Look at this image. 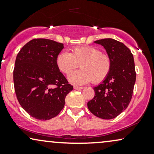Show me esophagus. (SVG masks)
Masks as SVG:
<instances>
[{
    "instance_id": "obj_1",
    "label": "esophagus",
    "mask_w": 154,
    "mask_h": 154,
    "mask_svg": "<svg viewBox=\"0 0 154 154\" xmlns=\"http://www.w3.org/2000/svg\"><path fill=\"white\" fill-rule=\"evenodd\" d=\"M74 88H75V90H81V89H83V87H79V86H74Z\"/></svg>"
}]
</instances>
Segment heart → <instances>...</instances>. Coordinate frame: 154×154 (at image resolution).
<instances>
[{
    "label": "heart",
    "instance_id": "obj_1",
    "mask_svg": "<svg viewBox=\"0 0 154 154\" xmlns=\"http://www.w3.org/2000/svg\"><path fill=\"white\" fill-rule=\"evenodd\" d=\"M56 63L59 71L63 74L69 73L79 63L81 69L68 75L69 82L77 85L87 84L91 80L94 83L102 82L111 69L110 56L93 46L75 47L72 53L61 51L56 56Z\"/></svg>",
    "mask_w": 154,
    "mask_h": 154
}]
</instances>
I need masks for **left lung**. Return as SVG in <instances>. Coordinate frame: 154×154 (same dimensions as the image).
I'll return each instance as SVG.
<instances>
[{"label":"left lung","instance_id":"8db88e82","mask_svg":"<svg viewBox=\"0 0 154 154\" xmlns=\"http://www.w3.org/2000/svg\"><path fill=\"white\" fill-rule=\"evenodd\" d=\"M111 59L108 77L93 88L95 96L88 103L92 114L100 119H114L125 111L131 100L136 79L134 58L125 44L111 38L96 40Z\"/></svg>","mask_w":154,"mask_h":154}]
</instances>
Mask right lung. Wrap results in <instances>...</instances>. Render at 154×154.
<instances>
[{"label":"right lung","instance_id":"add662e5","mask_svg":"<svg viewBox=\"0 0 154 154\" xmlns=\"http://www.w3.org/2000/svg\"><path fill=\"white\" fill-rule=\"evenodd\" d=\"M62 43L44 38L28 42L17 54L14 84L19 104L31 116L40 120L59 114L66 95L73 90L56 63Z\"/></svg>","mask_w":154,"mask_h":154}]
</instances>
